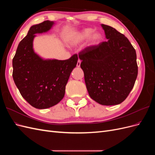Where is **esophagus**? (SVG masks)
<instances>
[{"mask_svg":"<svg viewBox=\"0 0 155 155\" xmlns=\"http://www.w3.org/2000/svg\"><path fill=\"white\" fill-rule=\"evenodd\" d=\"M80 64H81V60L80 59H78V63H77V67H80Z\"/></svg>","mask_w":155,"mask_h":155,"instance_id":"obj_1","label":"esophagus"}]
</instances>
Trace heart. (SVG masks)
<instances>
[{"label":"heart","instance_id":"1","mask_svg":"<svg viewBox=\"0 0 155 155\" xmlns=\"http://www.w3.org/2000/svg\"><path fill=\"white\" fill-rule=\"evenodd\" d=\"M94 31V30L92 28H85L80 31L72 37L71 43L72 45H78L88 38L90 36H91V43L92 44L97 43L101 39V36L99 33H94V34H92Z\"/></svg>","mask_w":155,"mask_h":155}]
</instances>
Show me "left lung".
<instances>
[{
    "label": "left lung",
    "mask_w": 155,
    "mask_h": 155,
    "mask_svg": "<svg viewBox=\"0 0 155 155\" xmlns=\"http://www.w3.org/2000/svg\"><path fill=\"white\" fill-rule=\"evenodd\" d=\"M107 41L79 53L88 94L103 105L123 102L138 76L137 54L129 39L114 28L102 24Z\"/></svg>",
    "instance_id": "obj_1"
}]
</instances>
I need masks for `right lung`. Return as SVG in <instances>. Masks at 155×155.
Listing matches in <instances>:
<instances>
[{
  "label": "right lung",
  "instance_id": "add662e5",
  "mask_svg": "<svg viewBox=\"0 0 155 155\" xmlns=\"http://www.w3.org/2000/svg\"><path fill=\"white\" fill-rule=\"evenodd\" d=\"M54 22L45 21L32 26L18 45L13 59V78L21 96L32 107L44 109L61 100L72 70L76 67L77 54L66 60H43L33 49L35 34L48 31Z\"/></svg>",
  "mask_w": 155,
  "mask_h": 155
}]
</instances>
